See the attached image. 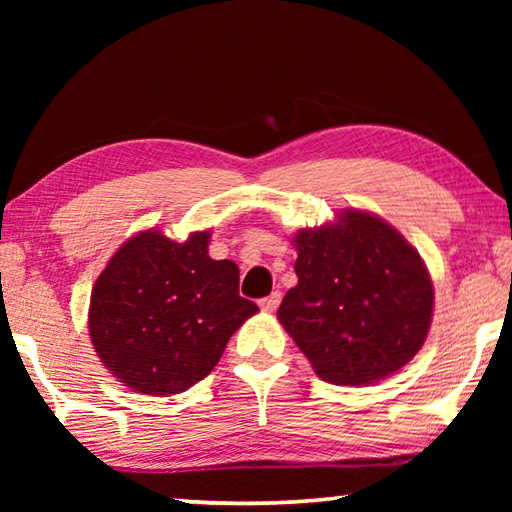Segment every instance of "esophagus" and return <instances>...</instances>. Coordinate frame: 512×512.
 <instances>
[{"label":"esophagus","instance_id":"1","mask_svg":"<svg viewBox=\"0 0 512 512\" xmlns=\"http://www.w3.org/2000/svg\"><path fill=\"white\" fill-rule=\"evenodd\" d=\"M280 300H282V293L280 291H273L271 296H266L264 300H259V307H262V311H266V314H273V311L280 307Z\"/></svg>","mask_w":512,"mask_h":512}]
</instances>
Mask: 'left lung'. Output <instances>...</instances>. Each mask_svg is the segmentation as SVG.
I'll return each instance as SVG.
<instances>
[{"mask_svg": "<svg viewBox=\"0 0 512 512\" xmlns=\"http://www.w3.org/2000/svg\"><path fill=\"white\" fill-rule=\"evenodd\" d=\"M298 284L277 320L316 375L363 386L393 375L427 339L433 284L422 257L377 214L343 210L334 223L300 230Z\"/></svg>", "mask_w": 512, "mask_h": 512, "instance_id": "left-lung-1", "label": "left lung"}]
</instances>
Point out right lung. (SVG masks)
Masks as SVG:
<instances>
[{"label": "right lung", "instance_id": "add662e5", "mask_svg": "<svg viewBox=\"0 0 512 512\" xmlns=\"http://www.w3.org/2000/svg\"><path fill=\"white\" fill-rule=\"evenodd\" d=\"M210 230L183 244L144 230L121 246L92 287L94 352L121 384L178 395L210 375L230 336L257 314L239 296V268L207 253Z\"/></svg>", "mask_w": 512, "mask_h": 512}]
</instances>
